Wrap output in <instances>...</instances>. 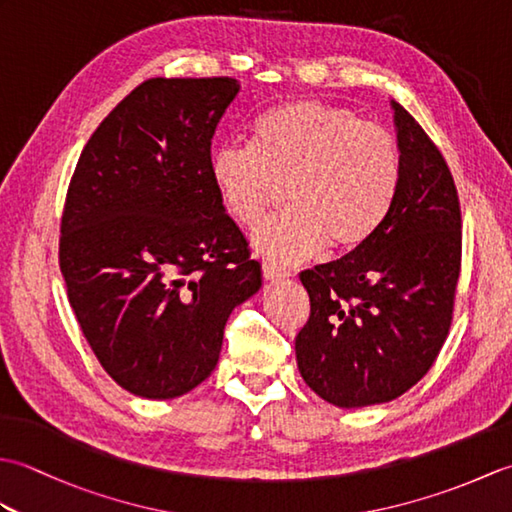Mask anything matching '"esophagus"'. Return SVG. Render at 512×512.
Instances as JSON below:
<instances>
[{"mask_svg": "<svg viewBox=\"0 0 512 512\" xmlns=\"http://www.w3.org/2000/svg\"><path fill=\"white\" fill-rule=\"evenodd\" d=\"M262 273L266 279H286L290 277V270H286L284 266H279L275 262H262Z\"/></svg>", "mask_w": 512, "mask_h": 512, "instance_id": "esophagus-1", "label": "esophagus"}]
</instances>
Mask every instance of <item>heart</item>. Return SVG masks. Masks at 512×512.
Here are the masks:
<instances>
[{"label": "heart", "instance_id": "obj_1", "mask_svg": "<svg viewBox=\"0 0 512 512\" xmlns=\"http://www.w3.org/2000/svg\"><path fill=\"white\" fill-rule=\"evenodd\" d=\"M211 180L228 215L255 226L286 195L292 204L255 231L277 262H299L330 244L354 250L372 237L396 200L402 158L394 134L345 107L279 105L257 118L253 145L213 149Z\"/></svg>", "mask_w": 512, "mask_h": 512}]
</instances>
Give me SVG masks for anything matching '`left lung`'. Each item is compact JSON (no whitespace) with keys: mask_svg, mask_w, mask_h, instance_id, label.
I'll list each match as a JSON object with an SVG mask.
<instances>
[{"mask_svg":"<svg viewBox=\"0 0 512 512\" xmlns=\"http://www.w3.org/2000/svg\"><path fill=\"white\" fill-rule=\"evenodd\" d=\"M394 105L402 180L363 246L299 275L310 319L295 339L308 387L336 407L405 394L447 341L462 270V213L447 160Z\"/></svg>","mask_w":512,"mask_h":512,"instance_id":"1","label":"left lung"}]
</instances>
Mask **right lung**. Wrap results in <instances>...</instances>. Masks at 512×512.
<instances>
[{"label": "right lung", "mask_w": 512, "mask_h": 512, "mask_svg": "<svg viewBox=\"0 0 512 512\" xmlns=\"http://www.w3.org/2000/svg\"><path fill=\"white\" fill-rule=\"evenodd\" d=\"M237 79H149L83 147L65 195L59 266L103 369L167 400L211 376L235 306L262 266L209 173Z\"/></svg>", "instance_id": "obj_1"}]
</instances>
